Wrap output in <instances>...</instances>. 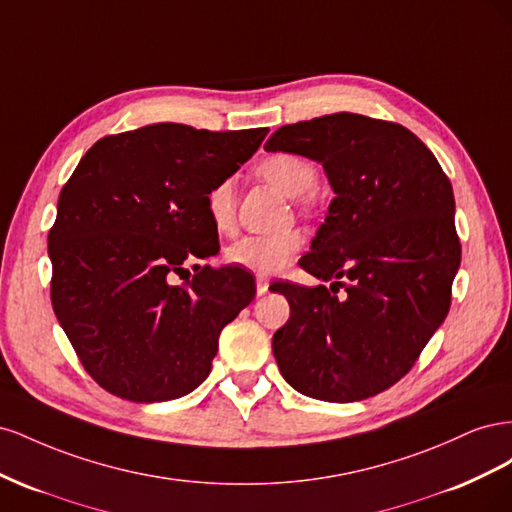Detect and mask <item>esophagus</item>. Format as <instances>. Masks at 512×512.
<instances>
[{
	"label": "esophagus",
	"instance_id": "esophagus-1",
	"mask_svg": "<svg viewBox=\"0 0 512 512\" xmlns=\"http://www.w3.org/2000/svg\"><path fill=\"white\" fill-rule=\"evenodd\" d=\"M269 277H262V275H258L256 277V292H258V297H262V294H267L269 292Z\"/></svg>",
	"mask_w": 512,
	"mask_h": 512
}]
</instances>
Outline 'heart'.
Returning <instances> with one entry per match:
<instances>
[{
  "label": "heart",
  "mask_w": 512,
  "mask_h": 512,
  "mask_svg": "<svg viewBox=\"0 0 512 512\" xmlns=\"http://www.w3.org/2000/svg\"><path fill=\"white\" fill-rule=\"evenodd\" d=\"M256 173L288 198L312 194L318 183L316 166L297 153H273L258 162ZM235 205V181L232 179H222L207 190L205 211L218 235H230L235 230ZM301 247L303 237L297 230H284L277 235H254L228 245L226 260L230 265L258 275H275L297 258Z\"/></svg>",
  "instance_id": "b5f03b06"
}]
</instances>
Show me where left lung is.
<instances>
[{
  "instance_id": "obj_1",
  "label": "left lung",
  "mask_w": 512,
  "mask_h": 512,
  "mask_svg": "<svg viewBox=\"0 0 512 512\" xmlns=\"http://www.w3.org/2000/svg\"><path fill=\"white\" fill-rule=\"evenodd\" d=\"M265 149L320 162L335 192L299 260L331 290L275 284L290 303L273 335L284 380L335 404L391 389L451 307L461 262L451 181L408 128L356 113L282 126Z\"/></svg>"
}]
</instances>
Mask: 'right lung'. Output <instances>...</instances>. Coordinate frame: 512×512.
I'll use <instances>...</instances> for the list:
<instances>
[{
	"label": "right lung",
	"instance_id": "1",
	"mask_svg": "<svg viewBox=\"0 0 512 512\" xmlns=\"http://www.w3.org/2000/svg\"><path fill=\"white\" fill-rule=\"evenodd\" d=\"M267 132L153 123L100 138L74 168L49 232L51 301L104 391L151 404L209 376L222 329L256 288L237 267L182 273L220 250L207 190L250 160Z\"/></svg>",
	"mask_w": 512,
	"mask_h": 512
}]
</instances>
